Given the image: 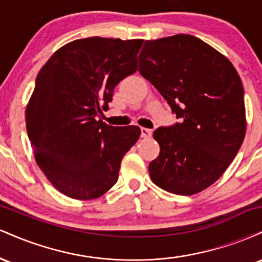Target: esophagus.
I'll use <instances>...</instances> for the list:
<instances>
[{
    "label": "esophagus",
    "mask_w": 262,
    "mask_h": 262,
    "mask_svg": "<svg viewBox=\"0 0 262 262\" xmlns=\"http://www.w3.org/2000/svg\"><path fill=\"white\" fill-rule=\"evenodd\" d=\"M140 132H141V137L143 138H149V137H151V134H152L151 129H148V128H141Z\"/></svg>",
    "instance_id": "obj_1"
}]
</instances>
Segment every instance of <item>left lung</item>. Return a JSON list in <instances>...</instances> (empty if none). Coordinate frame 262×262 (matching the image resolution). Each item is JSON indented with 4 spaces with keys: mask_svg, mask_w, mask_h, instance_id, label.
Instances as JSON below:
<instances>
[{
    "mask_svg": "<svg viewBox=\"0 0 262 262\" xmlns=\"http://www.w3.org/2000/svg\"><path fill=\"white\" fill-rule=\"evenodd\" d=\"M139 73L180 119L154 132L160 154L149 164L152 182L181 196L203 191L245 138L244 87L235 68L200 38L176 34L145 41Z\"/></svg>",
    "mask_w": 262,
    "mask_h": 262,
    "instance_id": "8db88e82",
    "label": "left lung"
}]
</instances>
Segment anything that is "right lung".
Returning <instances> with one entry per match:
<instances>
[{
	"label": "right lung",
	"instance_id": "add662e5",
	"mask_svg": "<svg viewBox=\"0 0 262 262\" xmlns=\"http://www.w3.org/2000/svg\"><path fill=\"white\" fill-rule=\"evenodd\" d=\"M141 39L91 37L60 48L39 71L26 111L37 164L53 186L75 200L113 187L123 156L137 143V125L98 119L114 87L138 70Z\"/></svg>",
	"mask_w": 262,
	"mask_h": 262
}]
</instances>
